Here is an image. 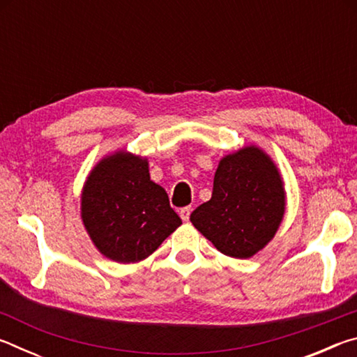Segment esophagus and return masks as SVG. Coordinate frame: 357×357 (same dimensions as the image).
Here are the masks:
<instances>
[{"mask_svg":"<svg viewBox=\"0 0 357 357\" xmlns=\"http://www.w3.org/2000/svg\"><path fill=\"white\" fill-rule=\"evenodd\" d=\"M190 213H192V209L189 206L179 209V215H181V219H183L184 222H187V220L190 219Z\"/></svg>","mask_w":357,"mask_h":357,"instance_id":"34e87169","label":"esophagus"}]
</instances>
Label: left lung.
I'll use <instances>...</instances> for the list:
<instances>
[{"mask_svg":"<svg viewBox=\"0 0 357 357\" xmlns=\"http://www.w3.org/2000/svg\"><path fill=\"white\" fill-rule=\"evenodd\" d=\"M287 192L274 160L250 144L223 155L211 200L190 222L223 255L250 258L273 241L283 220Z\"/></svg>","mask_w":357,"mask_h":357,"instance_id":"left-lung-1","label":"left lung"}]
</instances>
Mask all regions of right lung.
<instances>
[{
    "label": "right lung",
    "mask_w": 357,
    "mask_h": 357,
    "mask_svg": "<svg viewBox=\"0 0 357 357\" xmlns=\"http://www.w3.org/2000/svg\"><path fill=\"white\" fill-rule=\"evenodd\" d=\"M82 222L102 255L116 263L148 258L181 223L146 157L121 149L102 157L82 189Z\"/></svg>",
    "instance_id": "right-lung-1"
}]
</instances>
